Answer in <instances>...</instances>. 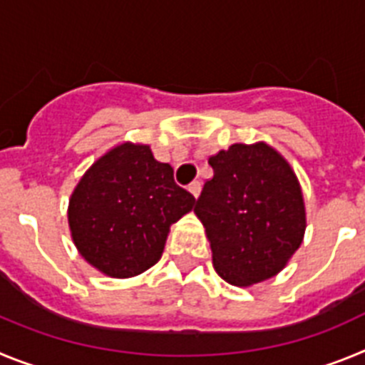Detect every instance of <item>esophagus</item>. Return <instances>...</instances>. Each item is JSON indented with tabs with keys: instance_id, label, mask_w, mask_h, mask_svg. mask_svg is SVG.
<instances>
[{
	"instance_id": "obj_1",
	"label": "esophagus",
	"mask_w": 365,
	"mask_h": 365,
	"mask_svg": "<svg viewBox=\"0 0 365 365\" xmlns=\"http://www.w3.org/2000/svg\"><path fill=\"white\" fill-rule=\"evenodd\" d=\"M188 192L192 193L193 197L197 199L199 193H201V182H199V180H193L192 185H188Z\"/></svg>"
}]
</instances>
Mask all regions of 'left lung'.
Instances as JSON below:
<instances>
[{"instance_id":"left-lung-1","label":"left lung","mask_w":365,"mask_h":365,"mask_svg":"<svg viewBox=\"0 0 365 365\" xmlns=\"http://www.w3.org/2000/svg\"><path fill=\"white\" fill-rule=\"evenodd\" d=\"M214 177L193 208L210 241L215 272L250 287L285 269L305 235L299 180L267 143L232 144L212 155Z\"/></svg>"}]
</instances>
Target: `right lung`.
Masks as SVG:
<instances>
[{
    "label": "right lung",
    "mask_w": 365,
    "mask_h": 365,
    "mask_svg": "<svg viewBox=\"0 0 365 365\" xmlns=\"http://www.w3.org/2000/svg\"><path fill=\"white\" fill-rule=\"evenodd\" d=\"M195 197L148 144L122 143L89 166L67 208L80 256L109 278H133L160 259L170 227Z\"/></svg>",
    "instance_id": "right-lung-1"
}]
</instances>
